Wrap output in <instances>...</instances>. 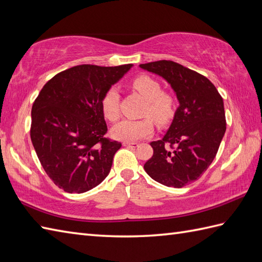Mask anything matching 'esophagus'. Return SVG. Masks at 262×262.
<instances>
[{
    "label": "esophagus",
    "instance_id": "34e87169",
    "mask_svg": "<svg viewBox=\"0 0 262 262\" xmlns=\"http://www.w3.org/2000/svg\"><path fill=\"white\" fill-rule=\"evenodd\" d=\"M124 146H129V148H137L139 146V143L137 142H123Z\"/></svg>",
    "mask_w": 262,
    "mask_h": 262
}]
</instances>
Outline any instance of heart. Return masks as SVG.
<instances>
[{
    "instance_id": "b5f03b06",
    "label": "heart",
    "mask_w": 262,
    "mask_h": 262,
    "mask_svg": "<svg viewBox=\"0 0 262 262\" xmlns=\"http://www.w3.org/2000/svg\"><path fill=\"white\" fill-rule=\"evenodd\" d=\"M132 88L146 101L144 116H149L158 123H165L173 114L174 101L169 93L162 92L160 83L149 75H139L131 82ZM101 110L110 121L119 118V91L111 88L101 99ZM153 133L150 119L122 120L111 129V136L124 142H136Z\"/></svg>"
}]
</instances>
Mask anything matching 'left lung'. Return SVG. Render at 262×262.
Wrapping results in <instances>:
<instances>
[{"mask_svg": "<svg viewBox=\"0 0 262 262\" xmlns=\"http://www.w3.org/2000/svg\"><path fill=\"white\" fill-rule=\"evenodd\" d=\"M139 67L167 81L179 102L167 133L150 143L153 156L144 170L163 186L182 188L215 158L226 132L223 100L206 76L179 63L162 60Z\"/></svg>", "mask_w": 262, "mask_h": 262, "instance_id": "1", "label": "left lung"}]
</instances>
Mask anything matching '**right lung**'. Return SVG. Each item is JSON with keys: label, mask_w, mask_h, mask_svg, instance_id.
<instances>
[{"label": "right lung", "mask_w": 262, "mask_h": 262, "mask_svg": "<svg viewBox=\"0 0 262 262\" xmlns=\"http://www.w3.org/2000/svg\"><path fill=\"white\" fill-rule=\"evenodd\" d=\"M132 67H73L47 82L34 101L32 144L50 179L66 192H86L110 173L122 144L104 138L101 99Z\"/></svg>", "instance_id": "obj_1"}]
</instances>
